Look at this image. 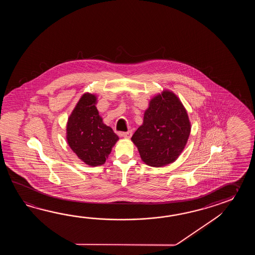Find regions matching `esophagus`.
Returning a JSON list of instances; mask_svg holds the SVG:
<instances>
[{
	"label": "esophagus",
	"mask_w": 255,
	"mask_h": 255,
	"mask_svg": "<svg viewBox=\"0 0 255 255\" xmlns=\"http://www.w3.org/2000/svg\"><path fill=\"white\" fill-rule=\"evenodd\" d=\"M121 135L123 136V137H125V138H129L130 136L132 135V131L129 130V131H128V132H123Z\"/></svg>",
	"instance_id": "obj_1"
}]
</instances>
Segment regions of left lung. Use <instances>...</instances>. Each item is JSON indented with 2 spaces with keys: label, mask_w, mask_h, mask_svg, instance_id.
Returning a JSON list of instances; mask_svg holds the SVG:
<instances>
[{
  "label": "left lung",
  "mask_w": 255,
  "mask_h": 255,
  "mask_svg": "<svg viewBox=\"0 0 255 255\" xmlns=\"http://www.w3.org/2000/svg\"><path fill=\"white\" fill-rule=\"evenodd\" d=\"M190 133V120L183 105L174 93L166 90L150 100L143 124L131 140L146 165L163 167L178 158Z\"/></svg>",
  "instance_id": "8db88e82"
}]
</instances>
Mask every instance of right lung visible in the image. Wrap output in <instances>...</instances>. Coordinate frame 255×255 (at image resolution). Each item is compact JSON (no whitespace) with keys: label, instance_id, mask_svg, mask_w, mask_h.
I'll list each match as a JSON object with an SVG mask.
<instances>
[{"label":"right lung","instance_id":"obj_1","mask_svg":"<svg viewBox=\"0 0 255 255\" xmlns=\"http://www.w3.org/2000/svg\"><path fill=\"white\" fill-rule=\"evenodd\" d=\"M96 103L95 95L84 94L70 115L66 127V139L71 149L91 167L106 162L119 140L113 129L104 124Z\"/></svg>","mask_w":255,"mask_h":255}]
</instances>
